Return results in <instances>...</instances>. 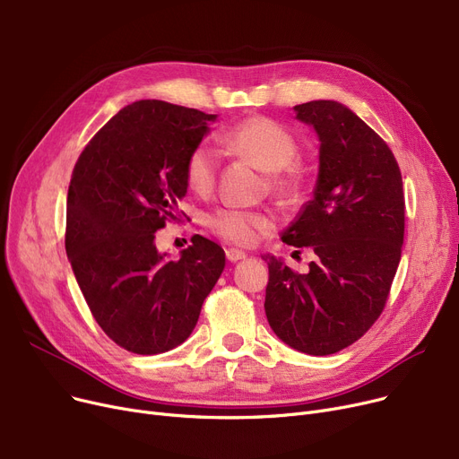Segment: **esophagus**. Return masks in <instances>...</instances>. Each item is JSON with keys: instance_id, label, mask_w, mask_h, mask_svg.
<instances>
[{"instance_id": "obj_1", "label": "esophagus", "mask_w": 459, "mask_h": 459, "mask_svg": "<svg viewBox=\"0 0 459 459\" xmlns=\"http://www.w3.org/2000/svg\"><path fill=\"white\" fill-rule=\"evenodd\" d=\"M225 255H227V260H229V262H238V260H244V258L247 256L244 251L234 249V247H229V249L225 251Z\"/></svg>"}]
</instances>
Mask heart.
<instances>
[{
  "instance_id": "obj_1",
  "label": "heart",
  "mask_w": 459,
  "mask_h": 459,
  "mask_svg": "<svg viewBox=\"0 0 459 459\" xmlns=\"http://www.w3.org/2000/svg\"><path fill=\"white\" fill-rule=\"evenodd\" d=\"M225 149L251 158L262 169L272 171V186L281 195H290L299 184L294 167L298 156L296 135L270 117H251L227 130L221 137ZM220 171V152L208 141L193 147L184 161V178L197 195H208ZM208 227L213 234L238 246H249L273 227L268 215L260 212L220 208L208 215Z\"/></svg>"
}]
</instances>
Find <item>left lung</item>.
Returning <instances> with one entry per match:
<instances>
[{
	"instance_id": "8db88e82",
	"label": "left lung",
	"mask_w": 459,
	"mask_h": 459,
	"mask_svg": "<svg viewBox=\"0 0 459 459\" xmlns=\"http://www.w3.org/2000/svg\"><path fill=\"white\" fill-rule=\"evenodd\" d=\"M294 109L318 134L320 173L282 242L310 247L315 260L298 273L268 256L264 308L282 342L331 355L359 341L389 299L403 244V184L389 144L351 109L333 100Z\"/></svg>"
}]
</instances>
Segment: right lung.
<instances>
[{"mask_svg":"<svg viewBox=\"0 0 459 459\" xmlns=\"http://www.w3.org/2000/svg\"><path fill=\"white\" fill-rule=\"evenodd\" d=\"M199 109L139 100L94 134L72 171L65 247L96 324L132 353L177 348L225 268V251L195 234L178 260L156 230L186 215L184 161L208 132Z\"/></svg>","mask_w":459,"mask_h":459,"instance_id":"right-lung-1","label":"right lung"}]
</instances>
